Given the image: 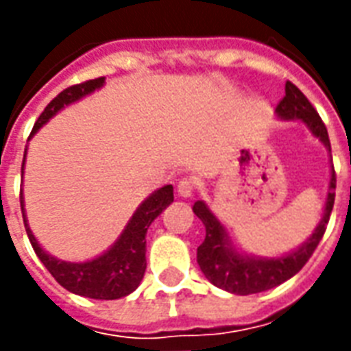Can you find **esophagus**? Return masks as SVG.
<instances>
[{"mask_svg": "<svg viewBox=\"0 0 351 351\" xmlns=\"http://www.w3.org/2000/svg\"><path fill=\"white\" fill-rule=\"evenodd\" d=\"M176 191H178L180 197L190 199L193 195V191H195V180L193 178H182L176 186Z\"/></svg>", "mask_w": 351, "mask_h": 351, "instance_id": "obj_1", "label": "esophagus"}]
</instances>
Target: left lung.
<instances>
[{"mask_svg":"<svg viewBox=\"0 0 351 351\" xmlns=\"http://www.w3.org/2000/svg\"><path fill=\"white\" fill-rule=\"evenodd\" d=\"M274 114L284 122L299 120L304 123L310 133L331 154V143H329L325 123L322 122L316 108L310 105L304 93L295 84L286 82V95L278 103ZM335 188H337V176H335V167L331 165V178H329L324 216L314 229V233L295 250L276 256V258H263V256H254V254L239 250L229 237L228 228L218 220V216L208 208L205 201H195L191 208L199 220L203 221L206 231L205 241L197 248V263L201 267V272L210 284L235 295L261 293V291L284 284L286 280L301 271L322 241L329 216H331L332 205H335Z\"/></svg>","mask_w":351,"mask_h":351,"instance_id":"left-lung-1","label":"left lung"}]
</instances>
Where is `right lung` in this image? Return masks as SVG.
Wrapping results in <instances>:
<instances>
[{
  "mask_svg": "<svg viewBox=\"0 0 351 351\" xmlns=\"http://www.w3.org/2000/svg\"><path fill=\"white\" fill-rule=\"evenodd\" d=\"M103 84H105V77L88 80V82H82V84L67 88L62 93H58L56 97L47 105V108L43 110L39 120L35 122L29 138L34 137L50 118H54L62 108L69 107L73 103H77L82 97L93 93L95 90H99V88H103ZM26 156L27 146L24 150V160H22V175H24V167H26ZM173 199L175 197H173V186L171 184L152 191L137 206V210L125 223L120 237L108 246L107 250L99 256H95L93 259L79 261V263L64 261V259L50 256L49 252L39 244V241L35 239L34 231L29 229L22 193H20V206H22L27 239L34 246L37 258L41 259L43 265L49 269V272L56 278L58 284L75 295L112 301V299H120V297L133 293L141 284L146 271V231L150 228V223L173 203Z\"/></svg>",
  "mask_w": 351,
  "mask_h": 351,
  "instance_id": "obj_1",
  "label": "right lung"
}]
</instances>
